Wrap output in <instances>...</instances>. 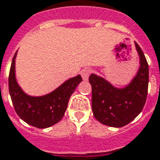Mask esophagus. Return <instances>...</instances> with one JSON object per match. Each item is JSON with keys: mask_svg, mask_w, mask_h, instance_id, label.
I'll return each instance as SVG.
<instances>
[{"mask_svg": "<svg viewBox=\"0 0 160 160\" xmlns=\"http://www.w3.org/2000/svg\"><path fill=\"white\" fill-rule=\"evenodd\" d=\"M92 69L91 68H85L81 71V76L83 78L84 80H88V77L91 74Z\"/></svg>", "mask_w": 160, "mask_h": 160, "instance_id": "34e87169", "label": "esophagus"}]
</instances>
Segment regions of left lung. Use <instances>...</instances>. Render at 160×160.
<instances>
[{"instance_id": "obj_1", "label": "left lung", "mask_w": 160, "mask_h": 160, "mask_svg": "<svg viewBox=\"0 0 160 160\" xmlns=\"http://www.w3.org/2000/svg\"><path fill=\"white\" fill-rule=\"evenodd\" d=\"M135 46L140 59L137 75L125 88H114L108 81L91 74L92 109L95 119L112 127H122L138 116L146 104L149 68L145 54L139 46Z\"/></svg>"}]
</instances>
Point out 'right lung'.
<instances>
[{
    "label": "right lung",
    "instance_id": "right-lung-1",
    "mask_svg": "<svg viewBox=\"0 0 160 160\" xmlns=\"http://www.w3.org/2000/svg\"><path fill=\"white\" fill-rule=\"evenodd\" d=\"M12 60L8 77V88L14 108L19 117L26 123L37 128H47L61 120L68 100L77 86L82 81L80 75L65 81L54 91L41 97L26 94L15 79V57Z\"/></svg>",
    "mask_w": 160,
    "mask_h": 160
}]
</instances>
